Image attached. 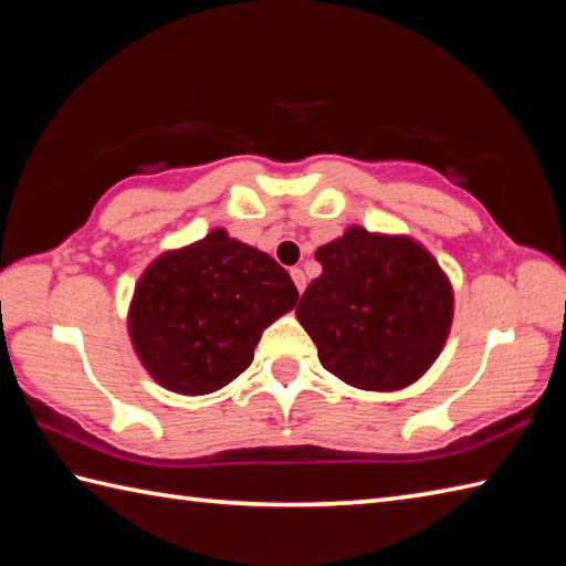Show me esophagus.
Instances as JSON below:
<instances>
[{
	"instance_id": "34e87169",
	"label": "esophagus",
	"mask_w": 566,
	"mask_h": 566,
	"mask_svg": "<svg viewBox=\"0 0 566 566\" xmlns=\"http://www.w3.org/2000/svg\"><path fill=\"white\" fill-rule=\"evenodd\" d=\"M292 280H294V284H296V290H298V294L304 292V286H306V274H304V270L302 268H292Z\"/></svg>"
}]
</instances>
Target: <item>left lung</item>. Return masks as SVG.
<instances>
[{
  "instance_id": "obj_1",
  "label": "left lung",
  "mask_w": 566,
  "mask_h": 566,
  "mask_svg": "<svg viewBox=\"0 0 566 566\" xmlns=\"http://www.w3.org/2000/svg\"><path fill=\"white\" fill-rule=\"evenodd\" d=\"M316 260L323 272L296 316L331 375L394 391L436 363L452 323V286L426 248L353 226Z\"/></svg>"
}]
</instances>
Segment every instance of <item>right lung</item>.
<instances>
[{"mask_svg":"<svg viewBox=\"0 0 566 566\" xmlns=\"http://www.w3.org/2000/svg\"><path fill=\"white\" fill-rule=\"evenodd\" d=\"M296 302L280 262L219 228L150 264L136 286L128 331L155 381L199 396L245 371L262 331Z\"/></svg>","mask_w":566,"mask_h":566,"instance_id":"obj_1","label":"right lung"}]
</instances>
